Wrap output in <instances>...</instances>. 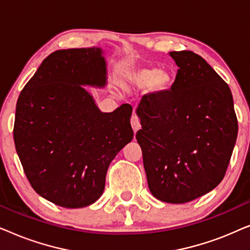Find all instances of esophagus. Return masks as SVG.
I'll return each instance as SVG.
<instances>
[{"mask_svg": "<svg viewBox=\"0 0 250 250\" xmlns=\"http://www.w3.org/2000/svg\"><path fill=\"white\" fill-rule=\"evenodd\" d=\"M131 125L133 127V131L136 132L139 131L140 128H141V123H140V119L136 115H133L132 118H131Z\"/></svg>", "mask_w": 250, "mask_h": 250, "instance_id": "1", "label": "esophagus"}]
</instances>
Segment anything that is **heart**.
I'll return each mask as SVG.
<instances>
[{"instance_id":"heart-1","label":"heart","mask_w":250,"mask_h":250,"mask_svg":"<svg viewBox=\"0 0 250 250\" xmlns=\"http://www.w3.org/2000/svg\"><path fill=\"white\" fill-rule=\"evenodd\" d=\"M128 81L134 87H148L155 93L165 92L172 84V76L168 71L158 70L153 67H141L128 75Z\"/></svg>"}]
</instances>
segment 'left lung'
<instances>
[{
	"instance_id": "obj_1",
	"label": "left lung",
	"mask_w": 250,
	"mask_h": 250,
	"mask_svg": "<svg viewBox=\"0 0 250 250\" xmlns=\"http://www.w3.org/2000/svg\"><path fill=\"white\" fill-rule=\"evenodd\" d=\"M169 56L179 67L175 81L170 90L142 98L136 140L152 196L183 204L223 180L238 121L230 87L204 58L192 51Z\"/></svg>"
}]
</instances>
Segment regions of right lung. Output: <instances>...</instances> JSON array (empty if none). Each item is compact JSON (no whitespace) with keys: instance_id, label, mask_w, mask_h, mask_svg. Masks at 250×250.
<instances>
[{"instance_id":"right-lung-1","label":"right lung","mask_w":250,"mask_h":250,"mask_svg":"<svg viewBox=\"0 0 250 250\" xmlns=\"http://www.w3.org/2000/svg\"><path fill=\"white\" fill-rule=\"evenodd\" d=\"M99 47L58 50L22 88L13 140L30 186L66 208L88 206L104 190L109 164L132 141V105L101 112L82 85L104 86Z\"/></svg>"}]
</instances>
